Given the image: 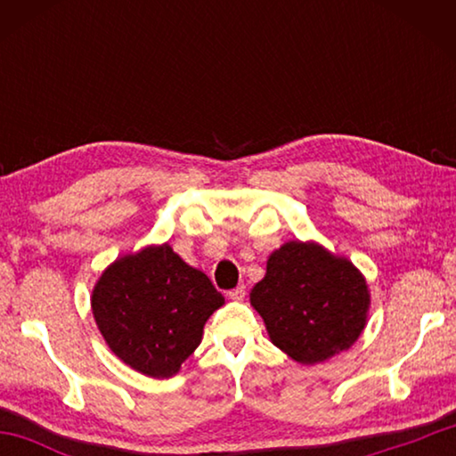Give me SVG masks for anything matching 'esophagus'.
I'll use <instances>...</instances> for the list:
<instances>
[{"label": "esophagus", "instance_id": "1", "mask_svg": "<svg viewBox=\"0 0 456 456\" xmlns=\"http://www.w3.org/2000/svg\"><path fill=\"white\" fill-rule=\"evenodd\" d=\"M243 297H245V285H239V288L229 291V299H233V302H243Z\"/></svg>", "mask_w": 456, "mask_h": 456}]
</instances>
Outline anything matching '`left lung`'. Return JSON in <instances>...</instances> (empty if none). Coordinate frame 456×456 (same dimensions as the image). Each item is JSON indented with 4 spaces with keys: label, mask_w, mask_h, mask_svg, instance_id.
Here are the masks:
<instances>
[{
    "label": "left lung",
    "mask_w": 456,
    "mask_h": 456,
    "mask_svg": "<svg viewBox=\"0 0 456 456\" xmlns=\"http://www.w3.org/2000/svg\"><path fill=\"white\" fill-rule=\"evenodd\" d=\"M249 299L272 342L305 366L348 350L370 307L368 283L352 261L304 241L283 243L269 256Z\"/></svg>",
    "instance_id": "obj_1"
}]
</instances>
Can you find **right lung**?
<instances>
[{
  "label": "right lung",
  "mask_w": 456,
  "mask_h": 456,
  "mask_svg": "<svg viewBox=\"0 0 456 456\" xmlns=\"http://www.w3.org/2000/svg\"><path fill=\"white\" fill-rule=\"evenodd\" d=\"M90 302L108 348L126 366L151 378H171L197 350L205 322L225 297L163 243L108 265Z\"/></svg>",
  "instance_id": "add662e5"
}]
</instances>
